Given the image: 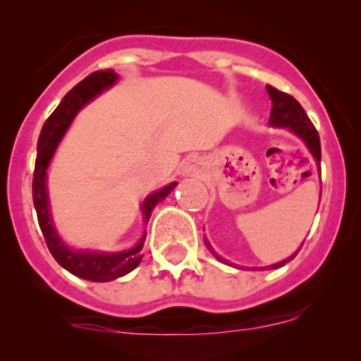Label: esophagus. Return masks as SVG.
<instances>
[{
  "instance_id": "1",
  "label": "esophagus",
  "mask_w": 361,
  "mask_h": 361,
  "mask_svg": "<svg viewBox=\"0 0 361 361\" xmlns=\"http://www.w3.org/2000/svg\"><path fill=\"white\" fill-rule=\"evenodd\" d=\"M207 167H206V162H204V159L201 157H194V159H188L187 162H185L183 166V173L188 174V176H197L201 178L206 174Z\"/></svg>"
}]
</instances>
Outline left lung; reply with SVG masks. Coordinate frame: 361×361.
<instances>
[{"mask_svg":"<svg viewBox=\"0 0 361 361\" xmlns=\"http://www.w3.org/2000/svg\"><path fill=\"white\" fill-rule=\"evenodd\" d=\"M267 90H269V96H271V99H272V113H271V118H269V123H271L272 127H281V129L292 130L295 136H298L302 141H304V145L307 147V150L311 152V155L314 157L316 164L319 166V162H322V145H319V136H318V133H316L314 126L311 123V120H309V116L305 115L304 108L298 104L297 99H293V97L288 96V94L281 92V90L274 89V87L269 85ZM204 243H206L207 250H209L211 253L218 258V260L228 264V260H225V258H221L220 255L214 253L213 246L209 245V241H207V239H204ZM297 253L298 251H295L292 257L285 258V260L278 262V264L269 265V269L283 267V265L288 264L290 260H293L295 255ZM253 269H257V267H253ZM258 269H262V267H258Z\"/></svg>","mask_w":361,"mask_h":361,"instance_id":"8db88e82","label":"left lung"}]
</instances>
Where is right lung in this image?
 <instances>
[{
  "instance_id": "obj_1",
  "label": "right lung",
  "mask_w": 361,
  "mask_h": 361,
  "mask_svg": "<svg viewBox=\"0 0 361 361\" xmlns=\"http://www.w3.org/2000/svg\"><path fill=\"white\" fill-rule=\"evenodd\" d=\"M116 82H118V75L113 69L96 71L87 76L85 80H82L78 85L73 87L66 96L63 97L59 106L54 110L52 115L43 123V129L39 133L38 155H36L35 178H32V202H35L39 228H42L43 235H45V241L50 253L56 258L57 264L66 269L68 272L94 283L113 281V279L122 278V276L134 271L140 265L141 258H143L141 248H143L147 232H143V235L136 243V246H133L129 250L99 251L71 248L61 238L56 225H54L52 213H50L49 188H47V171H49L50 162H52L54 154H56V148L59 147L61 140L64 137V134H66V130L69 129L73 120H75V116L78 115V111L83 106H87L90 101L96 99L99 94H103L104 90L111 89ZM176 185V181H173V183L166 185V187L159 188V190L147 195V199L141 204V213H143L145 225L150 220V214L154 211V207L160 201H164L174 190Z\"/></svg>"
}]
</instances>
